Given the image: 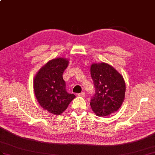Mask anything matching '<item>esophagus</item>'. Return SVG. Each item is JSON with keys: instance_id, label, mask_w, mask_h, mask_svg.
Masks as SVG:
<instances>
[{"instance_id": "esophagus-1", "label": "esophagus", "mask_w": 155, "mask_h": 155, "mask_svg": "<svg viewBox=\"0 0 155 155\" xmlns=\"http://www.w3.org/2000/svg\"><path fill=\"white\" fill-rule=\"evenodd\" d=\"M85 93H84V92H82V93H78V96L85 97Z\"/></svg>"}]
</instances>
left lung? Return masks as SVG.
I'll return each instance as SVG.
<instances>
[{
    "label": "left lung",
    "mask_w": 155,
    "mask_h": 155,
    "mask_svg": "<svg viewBox=\"0 0 155 155\" xmlns=\"http://www.w3.org/2000/svg\"><path fill=\"white\" fill-rule=\"evenodd\" d=\"M91 75L95 93L91 99L93 111L99 116H107L121 107L125 98L126 84L122 75L107 63H94Z\"/></svg>",
    "instance_id": "obj_1"
}]
</instances>
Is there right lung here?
<instances>
[{"mask_svg":"<svg viewBox=\"0 0 155 155\" xmlns=\"http://www.w3.org/2000/svg\"><path fill=\"white\" fill-rule=\"evenodd\" d=\"M69 61L56 58L48 61L38 71L33 80L34 93L45 110L54 115L64 111L75 96L66 91L62 75Z\"/></svg>","mask_w":155,"mask_h":155,"instance_id":"right-lung-1","label":"right lung"}]
</instances>
